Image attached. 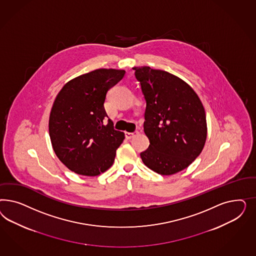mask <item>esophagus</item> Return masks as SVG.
I'll use <instances>...</instances> for the list:
<instances>
[{"label": "esophagus", "mask_w": 256, "mask_h": 256, "mask_svg": "<svg viewBox=\"0 0 256 256\" xmlns=\"http://www.w3.org/2000/svg\"><path fill=\"white\" fill-rule=\"evenodd\" d=\"M138 134V132H126L124 133V135H126V138L128 140H130L135 136V135H137Z\"/></svg>", "instance_id": "obj_1"}]
</instances>
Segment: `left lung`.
<instances>
[{"mask_svg": "<svg viewBox=\"0 0 256 256\" xmlns=\"http://www.w3.org/2000/svg\"><path fill=\"white\" fill-rule=\"evenodd\" d=\"M146 100L144 130L150 144L142 162L172 176L194 162L204 146L208 126L198 94L182 78L149 66L134 68Z\"/></svg>", "mask_w": 256, "mask_h": 256, "instance_id": "obj_1", "label": "left lung"}]
</instances>
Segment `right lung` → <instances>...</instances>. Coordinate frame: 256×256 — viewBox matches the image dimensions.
Wrapping results in <instances>:
<instances>
[{
    "label": "right lung",
    "mask_w": 256,
    "mask_h": 256,
    "mask_svg": "<svg viewBox=\"0 0 256 256\" xmlns=\"http://www.w3.org/2000/svg\"><path fill=\"white\" fill-rule=\"evenodd\" d=\"M124 70L100 68L74 78L55 98L48 119L52 146L60 162L80 176H96L114 164L124 132L114 128L104 102Z\"/></svg>",
    "instance_id": "obj_1"
}]
</instances>
